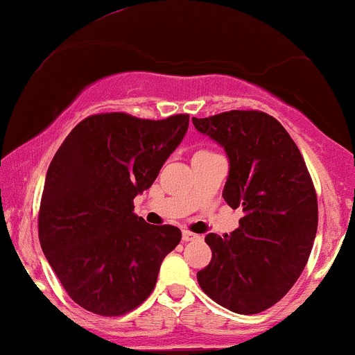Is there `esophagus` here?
<instances>
[{"mask_svg":"<svg viewBox=\"0 0 355 355\" xmlns=\"http://www.w3.org/2000/svg\"><path fill=\"white\" fill-rule=\"evenodd\" d=\"M182 239H183V242H190V240H195V239H198V235H195L193 232L183 230V234H182Z\"/></svg>","mask_w":355,"mask_h":355,"instance_id":"34e87169","label":"esophagus"}]
</instances>
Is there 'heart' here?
<instances>
[{
  "label": "heart",
  "mask_w": 355,
  "mask_h": 355,
  "mask_svg": "<svg viewBox=\"0 0 355 355\" xmlns=\"http://www.w3.org/2000/svg\"><path fill=\"white\" fill-rule=\"evenodd\" d=\"M203 153H214V152H209V150H198L195 155H203Z\"/></svg>",
  "instance_id": "heart-1"
}]
</instances>
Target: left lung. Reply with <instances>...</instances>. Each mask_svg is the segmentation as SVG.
<instances>
[{
	"label": "left lung",
	"mask_w": 355,
	"mask_h": 355,
	"mask_svg": "<svg viewBox=\"0 0 355 355\" xmlns=\"http://www.w3.org/2000/svg\"><path fill=\"white\" fill-rule=\"evenodd\" d=\"M230 160L223 198L242 207L239 229L209 234L211 260L197 272L211 300L237 313L270 309L302 274L319 223L313 182L299 146L274 116L230 110L191 118Z\"/></svg>",
	"instance_id": "8db88e82"
}]
</instances>
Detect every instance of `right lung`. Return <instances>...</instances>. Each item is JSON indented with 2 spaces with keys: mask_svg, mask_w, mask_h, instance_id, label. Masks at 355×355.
<instances>
[{
  "mask_svg": "<svg viewBox=\"0 0 355 355\" xmlns=\"http://www.w3.org/2000/svg\"><path fill=\"white\" fill-rule=\"evenodd\" d=\"M189 120L187 113L164 120L98 113L81 120L53 157L40 203V243L85 311L120 317L137 309L180 243V229L146 223L133 211V198L152 187Z\"/></svg>",
  "mask_w": 355,
  "mask_h": 355,
  "instance_id": "right-lung-1",
  "label": "right lung"
}]
</instances>
